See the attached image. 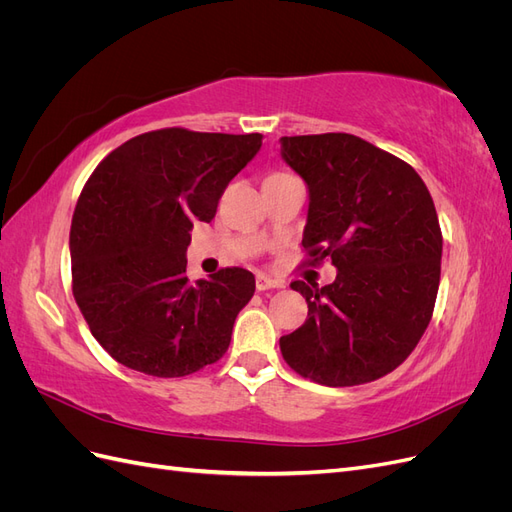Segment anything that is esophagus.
Listing matches in <instances>:
<instances>
[{
    "mask_svg": "<svg viewBox=\"0 0 512 512\" xmlns=\"http://www.w3.org/2000/svg\"><path fill=\"white\" fill-rule=\"evenodd\" d=\"M273 288H282V282L273 280V277H267V275H256V290L262 292V290H273Z\"/></svg>",
    "mask_w": 512,
    "mask_h": 512,
    "instance_id": "obj_1",
    "label": "esophagus"
}]
</instances>
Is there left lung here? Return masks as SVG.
I'll return each mask as SVG.
<instances>
[{"label":"left lung","mask_w":512,"mask_h":512,"mask_svg":"<svg viewBox=\"0 0 512 512\" xmlns=\"http://www.w3.org/2000/svg\"><path fill=\"white\" fill-rule=\"evenodd\" d=\"M309 192L303 247L337 269L329 286L292 282L307 320L280 337L286 363L324 386L378 380L423 337L440 286L442 232L416 170L344 132L282 136Z\"/></svg>","instance_id":"1"}]
</instances>
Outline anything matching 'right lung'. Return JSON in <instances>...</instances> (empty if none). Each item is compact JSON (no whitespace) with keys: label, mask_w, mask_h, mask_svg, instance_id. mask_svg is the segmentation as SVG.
<instances>
[{"label":"right lung","mask_w":512,"mask_h":512,"mask_svg":"<svg viewBox=\"0 0 512 512\" xmlns=\"http://www.w3.org/2000/svg\"><path fill=\"white\" fill-rule=\"evenodd\" d=\"M260 147L262 134L166 128L130 138L91 173L72 215V292L117 363L179 378L228 350L254 275L232 267L190 284L185 252Z\"/></svg>","instance_id":"right-lung-1"}]
</instances>
